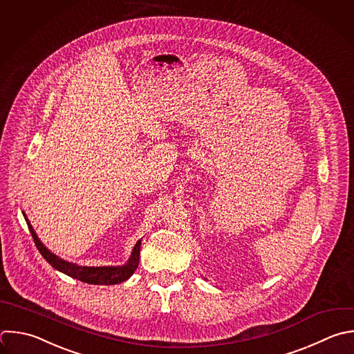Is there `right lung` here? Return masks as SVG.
I'll list each match as a JSON object with an SVG mask.
<instances>
[{"label":"right lung","mask_w":354,"mask_h":354,"mask_svg":"<svg viewBox=\"0 0 354 354\" xmlns=\"http://www.w3.org/2000/svg\"><path fill=\"white\" fill-rule=\"evenodd\" d=\"M28 227L30 230V234L35 239V243L39 249V252L43 254V257L57 270L65 272L66 275L76 278L79 281L87 282V283H94V285H115V283H120L126 279H129L133 272L137 270L138 267V261H140V248H141V241H138L133 249L131 257L130 260L120 267H86V266H76L73 263L65 261L62 259H59L58 256H55L54 253H51L43 243L41 241L37 238L30 221L28 220L26 214L24 213Z\"/></svg>","instance_id":"add662e5"}]
</instances>
